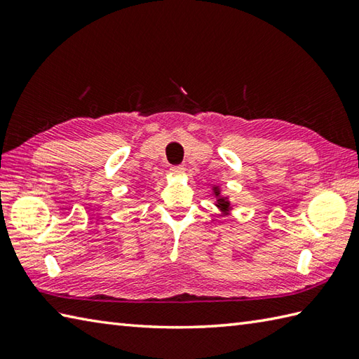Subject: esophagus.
<instances>
[{"label": "esophagus", "instance_id": "obj_1", "mask_svg": "<svg viewBox=\"0 0 359 359\" xmlns=\"http://www.w3.org/2000/svg\"><path fill=\"white\" fill-rule=\"evenodd\" d=\"M170 171H171V174H174V175H182V174L185 172V166H182V165L171 166Z\"/></svg>", "mask_w": 359, "mask_h": 359}]
</instances>
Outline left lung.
Here are the masks:
<instances>
[{"label":"left lung","instance_id":"obj_1","mask_svg":"<svg viewBox=\"0 0 359 359\" xmlns=\"http://www.w3.org/2000/svg\"><path fill=\"white\" fill-rule=\"evenodd\" d=\"M211 189H212V196H215V199H216L215 205L220 211L225 212V215H228V212L233 210L231 202H230V199H228V196H224L222 189H220V187H217V185H212Z\"/></svg>","mask_w":359,"mask_h":359}]
</instances>
